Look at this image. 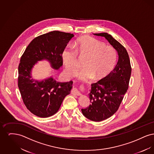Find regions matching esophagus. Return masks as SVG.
I'll return each mask as SVG.
<instances>
[{
  "mask_svg": "<svg viewBox=\"0 0 154 154\" xmlns=\"http://www.w3.org/2000/svg\"><path fill=\"white\" fill-rule=\"evenodd\" d=\"M72 93L75 95L80 96L81 95L80 92L79 91V89L77 88H73V89L72 91Z\"/></svg>",
  "mask_w": 154,
  "mask_h": 154,
  "instance_id": "1",
  "label": "esophagus"
}]
</instances>
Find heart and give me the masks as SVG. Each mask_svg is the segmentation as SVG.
Wrapping results in <instances>:
<instances>
[{"label":"heart","instance_id":"obj_1","mask_svg":"<svg viewBox=\"0 0 154 154\" xmlns=\"http://www.w3.org/2000/svg\"><path fill=\"white\" fill-rule=\"evenodd\" d=\"M75 51L66 46L62 52L61 58L66 72L73 74L79 67L77 54L88 57L84 63L85 67L76 74L77 78L87 81L94 77L100 80L113 69L117 60L118 54L115 48L92 37L79 38L74 44Z\"/></svg>","mask_w":154,"mask_h":154}]
</instances>
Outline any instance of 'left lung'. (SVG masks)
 Masks as SVG:
<instances>
[{"label":"left lung","mask_w":154,"mask_h":154,"mask_svg":"<svg viewBox=\"0 0 154 154\" xmlns=\"http://www.w3.org/2000/svg\"><path fill=\"white\" fill-rule=\"evenodd\" d=\"M94 35L105 37L118 55L114 69L105 77L91 84L88 95L91 104L81 109L85 117L99 122L109 118L117 111L128 89L132 68L128 53L122 44L107 33Z\"/></svg>","instance_id":"left-lung-1"}]
</instances>
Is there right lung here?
<instances>
[{"mask_svg": "<svg viewBox=\"0 0 154 154\" xmlns=\"http://www.w3.org/2000/svg\"><path fill=\"white\" fill-rule=\"evenodd\" d=\"M73 34L52 31L35 38L28 45L18 66V86L28 110L38 117L47 118L58 111L66 96L70 94L73 81L60 82L52 77L42 81L32 79V70L38 61L47 60L52 67L62 66V52Z\"/></svg>", "mask_w": 154, "mask_h": 154, "instance_id": "obj_1", "label": "right lung"}]
</instances>
